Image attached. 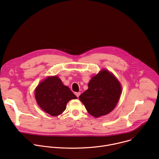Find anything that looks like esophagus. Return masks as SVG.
<instances>
[{
    "mask_svg": "<svg viewBox=\"0 0 159 159\" xmlns=\"http://www.w3.org/2000/svg\"><path fill=\"white\" fill-rule=\"evenodd\" d=\"M75 94L76 95V96L77 97V98H79V96H80V93H75Z\"/></svg>",
    "mask_w": 159,
    "mask_h": 159,
    "instance_id": "34e87169",
    "label": "esophagus"
}]
</instances>
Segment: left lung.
<instances>
[{"label":"left lung","instance_id":"8db88e82","mask_svg":"<svg viewBox=\"0 0 159 159\" xmlns=\"http://www.w3.org/2000/svg\"><path fill=\"white\" fill-rule=\"evenodd\" d=\"M88 89L79 96L90 115L98 118L113 110L120 99L121 87L116 77L106 70L90 80Z\"/></svg>","mask_w":159,"mask_h":159}]
</instances>
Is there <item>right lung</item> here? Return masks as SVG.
Wrapping results in <instances>:
<instances>
[{
  "label": "right lung",
  "mask_w": 159,
  "mask_h": 159,
  "mask_svg": "<svg viewBox=\"0 0 159 159\" xmlns=\"http://www.w3.org/2000/svg\"><path fill=\"white\" fill-rule=\"evenodd\" d=\"M35 98L39 107L53 116L63 112L70 100L77 99L57 76L48 77L40 83L35 90Z\"/></svg>",
  "instance_id": "right-lung-1"
}]
</instances>
